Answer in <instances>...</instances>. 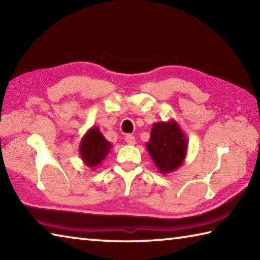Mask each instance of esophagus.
I'll use <instances>...</instances> for the list:
<instances>
[{
  "label": "esophagus",
  "instance_id": "1",
  "mask_svg": "<svg viewBox=\"0 0 260 260\" xmlns=\"http://www.w3.org/2000/svg\"><path fill=\"white\" fill-rule=\"evenodd\" d=\"M125 140H126V142H127V144H129V146H134L135 144V138L133 135H131V134H128V135H126V138H125Z\"/></svg>",
  "mask_w": 260,
  "mask_h": 260
}]
</instances>
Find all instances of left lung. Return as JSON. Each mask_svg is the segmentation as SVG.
<instances>
[{
    "instance_id": "1",
    "label": "left lung",
    "mask_w": 260,
    "mask_h": 260,
    "mask_svg": "<svg viewBox=\"0 0 260 260\" xmlns=\"http://www.w3.org/2000/svg\"><path fill=\"white\" fill-rule=\"evenodd\" d=\"M147 150L161 174L177 171L187 156L188 141L174 119L155 122Z\"/></svg>"
}]
</instances>
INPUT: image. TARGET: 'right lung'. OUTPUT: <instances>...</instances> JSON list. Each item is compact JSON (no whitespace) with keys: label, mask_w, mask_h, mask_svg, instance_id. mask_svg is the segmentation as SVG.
I'll list each match as a JSON object with an SVG mask.
<instances>
[{"label":"right lung","mask_w":260,"mask_h":260,"mask_svg":"<svg viewBox=\"0 0 260 260\" xmlns=\"http://www.w3.org/2000/svg\"><path fill=\"white\" fill-rule=\"evenodd\" d=\"M111 142L104 138L99 127L93 126L82 136L79 153L83 164L91 170L98 169L111 150Z\"/></svg>","instance_id":"right-lung-1"}]
</instances>
